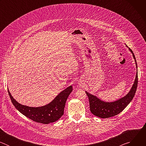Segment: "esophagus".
<instances>
[{
	"mask_svg": "<svg viewBox=\"0 0 146 146\" xmlns=\"http://www.w3.org/2000/svg\"><path fill=\"white\" fill-rule=\"evenodd\" d=\"M78 84L80 86H82V84H83V83H82V82L81 81L78 80Z\"/></svg>",
	"mask_w": 146,
	"mask_h": 146,
	"instance_id": "34e87169",
	"label": "esophagus"
}]
</instances>
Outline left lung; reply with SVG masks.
I'll list each match as a JSON object with an SVG mask.
<instances>
[{
    "label": "left lung",
    "mask_w": 146,
    "mask_h": 146,
    "mask_svg": "<svg viewBox=\"0 0 146 146\" xmlns=\"http://www.w3.org/2000/svg\"><path fill=\"white\" fill-rule=\"evenodd\" d=\"M125 46L128 48L127 44H125ZM128 49L132 54L133 57L135 59L137 72L132 87H131L129 92L125 96L113 102H105L101 100L96 96L86 91V93L87 94L89 99L90 111L94 115L97 116L98 117L107 118L118 114L129 105V103H130V102L132 101L135 95L138 82L137 66L136 60L133 51L129 48H128Z\"/></svg>",
    "instance_id": "1"
}]
</instances>
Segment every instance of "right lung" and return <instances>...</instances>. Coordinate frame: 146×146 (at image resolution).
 Here are the masks:
<instances>
[{
	"label": "right lung",
	"mask_w": 146,
	"mask_h": 146,
	"mask_svg": "<svg viewBox=\"0 0 146 146\" xmlns=\"http://www.w3.org/2000/svg\"><path fill=\"white\" fill-rule=\"evenodd\" d=\"M72 91L73 87L70 86L47 105L40 107H29L18 103L13 98L8 89L13 104L21 113L33 121L44 124L54 122L64 115L66 102Z\"/></svg>",
	"instance_id": "1"
}]
</instances>
